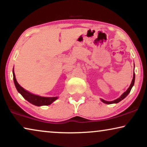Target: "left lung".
Returning a JSON list of instances; mask_svg holds the SVG:
<instances>
[{
    "instance_id": "left-lung-1",
    "label": "left lung",
    "mask_w": 147,
    "mask_h": 147,
    "mask_svg": "<svg viewBox=\"0 0 147 147\" xmlns=\"http://www.w3.org/2000/svg\"><path fill=\"white\" fill-rule=\"evenodd\" d=\"M134 80H135V74H134H134H133V79H132V82H131V84H130V86H129V88H128V90H126V91L125 92H124L123 94H122L121 96L120 97H119L118 98V99H116L115 100H113V101H110V102H108V101H106V100H104L103 99H101L102 102H104V103L105 104H116V103H118V102L121 101V100H122L123 99H124L126 96H127L128 95V94L130 93V90H131L132 86H134Z\"/></svg>"
}]
</instances>
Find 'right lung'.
<instances>
[{"instance_id": "1", "label": "right lung", "mask_w": 147, "mask_h": 147, "mask_svg": "<svg viewBox=\"0 0 147 147\" xmlns=\"http://www.w3.org/2000/svg\"><path fill=\"white\" fill-rule=\"evenodd\" d=\"M13 74L14 83H15V87L17 88V91L21 94L22 96L25 100H27L28 102L31 103L32 104H33V105L37 106L50 105V104L53 103L55 100H56L58 98V97H41V96L35 95V94L30 93L29 92L25 90L18 84L17 80H16L15 73H14V69L13 70Z\"/></svg>"}]
</instances>
